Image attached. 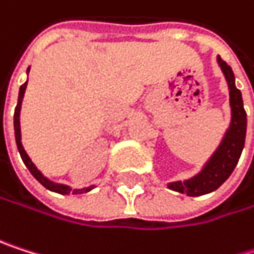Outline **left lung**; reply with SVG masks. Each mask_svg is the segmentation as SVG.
I'll return each mask as SVG.
<instances>
[{
  "label": "left lung",
  "instance_id": "1",
  "mask_svg": "<svg viewBox=\"0 0 254 254\" xmlns=\"http://www.w3.org/2000/svg\"><path fill=\"white\" fill-rule=\"evenodd\" d=\"M217 64L226 78L229 87V104H231V123L226 129L222 143L202 167V170L189 180L168 183L171 190L186 193L188 196H201L219 189L235 170L241 152L244 149L246 131H247V114L243 104L240 89L235 86V75L232 68L217 56Z\"/></svg>",
  "mask_w": 254,
  "mask_h": 254
}]
</instances>
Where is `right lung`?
Returning <instances> with one entry per match:
<instances>
[{
    "label": "right lung",
    "instance_id": "right-lung-1",
    "mask_svg": "<svg viewBox=\"0 0 254 254\" xmlns=\"http://www.w3.org/2000/svg\"><path fill=\"white\" fill-rule=\"evenodd\" d=\"M26 72H29V68L26 69ZM26 84L28 81H25L20 89H19V99H17V105H16V110H14V137H16V144H17V150L20 153V158L23 161V164L26 165V168L29 170V173L49 190L52 192H56V193H61V195H69V193H74V195H78V193H86L89 190L93 189V186H89V188H83V189H71L69 186L66 185H59V183H53L50 182L47 177H44L41 174L40 170H37V167L32 164V161L29 159V156L26 155L23 146H22V138H20V107H22V99H23V95H25V90H26Z\"/></svg>",
    "mask_w": 254,
    "mask_h": 254
}]
</instances>
